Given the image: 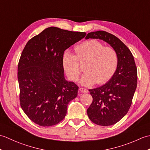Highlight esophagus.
<instances>
[{"label":"esophagus","mask_w":150,"mask_h":150,"mask_svg":"<svg viewBox=\"0 0 150 150\" xmlns=\"http://www.w3.org/2000/svg\"><path fill=\"white\" fill-rule=\"evenodd\" d=\"M79 91H80L81 93H88V90H87V89L83 88H79Z\"/></svg>","instance_id":"34e87169"}]
</instances>
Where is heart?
I'll use <instances>...</instances> for the list:
<instances>
[{
  "label": "heart",
  "instance_id": "obj_1",
  "mask_svg": "<svg viewBox=\"0 0 150 150\" xmlns=\"http://www.w3.org/2000/svg\"><path fill=\"white\" fill-rule=\"evenodd\" d=\"M75 55L66 50L62 55V63L64 70L70 81H76L81 74L82 69L78 62L86 63V72L80 80L85 86L106 83L115 73L119 58L114 48L104 46L97 40H89L75 47Z\"/></svg>",
  "mask_w": 150,
  "mask_h": 150
}]
</instances>
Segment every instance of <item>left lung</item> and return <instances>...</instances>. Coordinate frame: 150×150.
Returning a JSON list of instances; mask_svg holds the SVG:
<instances>
[{
    "label": "left lung",
    "mask_w": 150,
    "mask_h": 150,
    "mask_svg": "<svg viewBox=\"0 0 150 150\" xmlns=\"http://www.w3.org/2000/svg\"><path fill=\"white\" fill-rule=\"evenodd\" d=\"M98 39L108 43L117 53L119 62L107 83L89 90L93 101L87 110L88 117L97 125L111 126L126 115L137 85V69L132 52L113 35L104 31L89 33L86 39Z\"/></svg>",
    "instance_id": "8db88e82"
}]
</instances>
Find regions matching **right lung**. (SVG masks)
Instances as JSON below:
<instances>
[{
  "mask_svg": "<svg viewBox=\"0 0 150 150\" xmlns=\"http://www.w3.org/2000/svg\"><path fill=\"white\" fill-rule=\"evenodd\" d=\"M86 35L50 27L31 39L22 51L17 74L21 106L38 125L59 123L69 102L77 96L79 87L64 78L62 58L66 49Z\"/></svg>",
  "mask_w": 150,
  "mask_h": 150,
  "instance_id": "add662e5",
  "label": "right lung"
}]
</instances>
